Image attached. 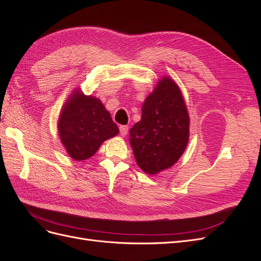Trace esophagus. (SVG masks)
<instances>
[{"label": "esophagus", "mask_w": 261, "mask_h": 261, "mask_svg": "<svg viewBox=\"0 0 261 261\" xmlns=\"http://www.w3.org/2000/svg\"><path fill=\"white\" fill-rule=\"evenodd\" d=\"M127 132H128V126H126V125H121V126H120V134H121V136L125 137L126 135H127Z\"/></svg>", "instance_id": "34e87169"}]
</instances>
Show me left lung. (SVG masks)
<instances>
[{
	"label": "left lung",
	"instance_id": "1",
	"mask_svg": "<svg viewBox=\"0 0 261 261\" xmlns=\"http://www.w3.org/2000/svg\"><path fill=\"white\" fill-rule=\"evenodd\" d=\"M189 116L178 86L171 77L158 82L141 109V120L129 130L138 167L147 174L171 168L185 151Z\"/></svg>",
	"mask_w": 261,
	"mask_h": 261
}]
</instances>
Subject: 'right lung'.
<instances>
[{"label": "right lung", "mask_w": 261, "mask_h": 261, "mask_svg": "<svg viewBox=\"0 0 261 261\" xmlns=\"http://www.w3.org/2000/svg\"><path fill=\"white\" fill-rule=\"evenodd\" d=\"M58 130L68 155L77 161L92 156L105 140L118 134L102 102L80 89L74 90L63 106Z\"/></svg>", "instance_id": "add662e5"}]
</instances>
